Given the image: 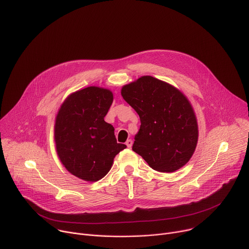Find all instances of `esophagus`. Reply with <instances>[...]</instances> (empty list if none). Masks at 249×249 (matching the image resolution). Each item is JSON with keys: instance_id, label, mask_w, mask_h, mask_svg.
Instances as JSON below:
<instances>
[{"instance_id": "34e87169", "label": "esophagus", "mask_w": 249, "mask_h": 249, "mask_svg": "<svg viewBox=\"0 0 249 249\" xmlns=\"http://www.w3.org/2000/svg\"><path fill=\"white\" fill-rule=\"evenodd\" d=\"M132 145H133V141H132L131 139H129V140L126 141V146H127L128 148H131Z\"/></svg>"}]
</instances>
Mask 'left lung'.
<instances>
[{"mask_svg":"<svg viewBox=\"0 0 249 249\" xmlns=\"http://www.w3.org/2000/svg\"><path fill=\"white\" fill-rule=\"evenodd\" d=\"M121 95L141 120L132 150L157 171L173 172L185 165L198 142L197 119L187 97L151 76L123 86Z\"/></svg>","mask_w":249,"mask_h":249,"instance_id":"8db88e82","label":"left lung"}]
</instances>
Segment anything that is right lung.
I'll return each mask as SVG.
<instances>
[{
    "instance_id": "add662e5",
    "label": "right lung",
    "mask_w": 249,
    "mask_h": 249,
    "mask_svg": "<svg viewBox=\"0 0 249 249\" xmlns=\"http://www.w3.org/2000/svg\"><path fill=\"white\" fill-rule=\"evenodd\" d=\"M112 102L111 90L88 87L71 93L56 115L57 155L70 173L85 181L101 179L127 147L117 143L113 126L104 121Z\"/></svg>"
}]
</instances>
